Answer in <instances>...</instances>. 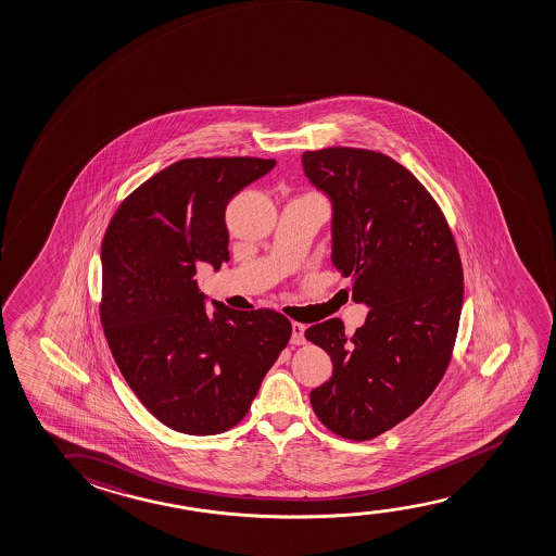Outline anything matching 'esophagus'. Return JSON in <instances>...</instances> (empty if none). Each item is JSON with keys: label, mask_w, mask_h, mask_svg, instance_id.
<instances>
[{"label": "esophagus", "mask_w": 556, "mask_h": 556, "mask_svg": "<svg viewBox=\"0 0 556 556\" xmlns=\"http://www.w3.org/2000/svg\"><path fill=\"white\" fill-rule=\"evenodd\" d=\"M304 332H306V325L296 321L292 323V337H290V342H292L294 346H302V344L306 342Z\"/></svg>", "instance_id": "esophagus-1"}]
</instances>
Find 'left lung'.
I'll use <instances>...</instances> for the list:
<instances>
[{
  "label": "left lung",
  "mask_w": 556,
  "mask_h": 556,
  "mask_svg": "<svg viewBox=\"0 0 556 556\" xmlns=\"http://www.w3.org/2000/svg\"><path fill=\"white\" fill-rule=\"evenodd\" d=\"M302 164L332 202V264L352 279L354 302L370 307L352 337L337 317L306 330L332 362L309 402L330 432L363 442L440 384L459 330V250L432 194L387 154L329 147L306 151Z\"/></svg>",
  "instance_id": "left-lung-1"
}]
</instances>
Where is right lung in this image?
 Returning a JSON list of instances; mask_svg holds the SVG:
<instances>
[{
    "label": "right lung",
    "instance_id": "right-lung-1",
    "mask_svg": "<svg viewBox=\"0 0 556 556\" xmlns=\"http://www.w3.org/2000/svg\"><path fill=\"white\" fill-rule=\"evenodd\" d=\"M274 159H186L122 202L101 244V323L122 377L162 425L226 432L249 413L292 325L275 309L206 314L197 267L229 260L227 202Z\"/></svg>",
    "mask_w": 556,
    "mask_h": 556
}]
</instances>
